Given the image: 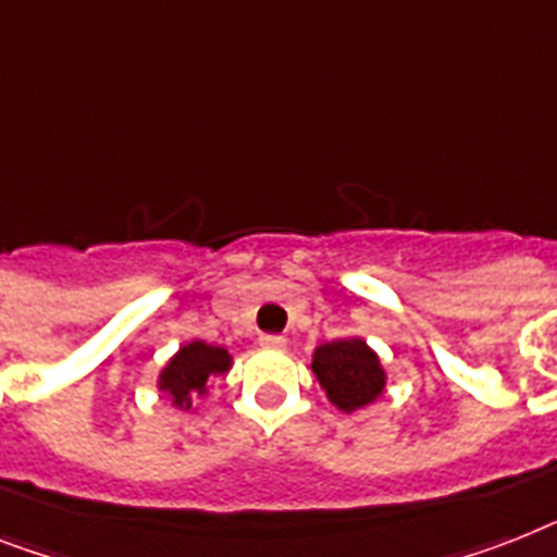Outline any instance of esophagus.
I'll use <instances>...</instances> for the list:
<instances>
[{
	"mask_svg": "<svg viewBox=\"0 0 557 557\" xmlns=\"http://www.w3.org/2000/svg\"><path fill=\"white\" fill-rule=\"evenodd\" d=\"M259 344L261 347H268V350H284V347H287V338H284V335H261Z\"/></svg>",
	"mask_w": 557,
	"mask_h": 557,
	"instance_id": "esophagus-1",
	"label": "esophagus"
}]
</instances>
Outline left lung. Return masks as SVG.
I'll list each match as a JSON object with an SVG mask.
<instances>
[{
    "label": "left lung",
    "instance_id": "8db88e82",
    "mask_svg": "<svg viewBox=\"0 0 557 557\" xmlns=\"http://www.w3.org/2000/svg\"><path fill=\"white\" fill-rule=\"evenodd\" d=\"M312 372L342 412L361 410L387 387V372L364 338H338L315 347Z\"/></svg>",
    "mask_w": 557,
    "mask_h": 557
}]
</instances>
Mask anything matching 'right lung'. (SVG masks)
Segmentation results:
<instances>
[{
	"label": "right lung",
	"instance_id": "add662e5",
	"mask_svg": "<svg viewBox=\"0 0 557 557\" xmlns=\"http://www.w3.org/2000/svg\"><path fill=\"white\" fill-rule=\"evenodd\" d=\"M233 364V358L224 347H213L205 342H190L178 347V352L164 364L159 375V389L170 395V401L178 410H190L193 398L207 393V384L213 375H224Z\"/></svg>",
	"mask_w": 557,
	"mask_h": 557
}]
</instances>
